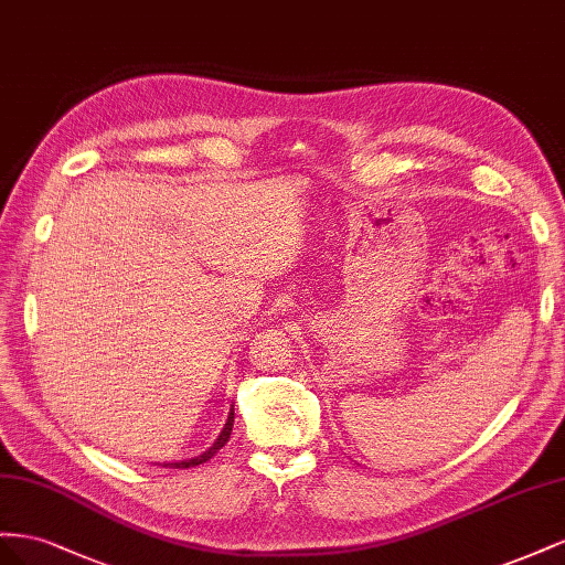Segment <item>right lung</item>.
Instances as JSON below:
<instances>
[{
	"label": "right lung",
	"mask_w": 565,
	"mask_h": 565,
	"mask_svg": "<svg viewBox=\"0 0 565 565\" xmlns=\"http://www.w3.org/2000/svg\"><path fill=\"white\" fill-rule=\"evenodd\" d=\"M232 428H234V409L230 412V416H227V424H224V428L220 430V435H217V440L205 449L203 455H199V457H191V459H184V461H172V463H163V466H170V469H191V466H199V463H205L207 459H213L220 449L227 445V440H230V435H232Z\"/></svg>",
	"instance_id": "add662e5"
}]
</instances>
